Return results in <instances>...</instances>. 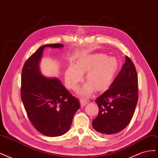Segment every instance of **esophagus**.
Masks as SVG:
<instances>
[{"label":"esophagus","instance_id":"34e87169","mask_svg":"<svg viewBox=\"0 0 158 158\" xmlns=\"http://www.w3.org/2000/svg\"><path fill=\"white\" fill-rule=\"evenodd\" d=\"M80 102L81 106H82V107L85 106V105H86V104L88 103V100L84 99H80Z\"/></svg>","mask_w":158,"mask_h":158}]
</instances>
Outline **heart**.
<instances>
[{"label":"heart","mask_w":158,"mask_h":158,"mask_svg":"<svg viewBox=\"0 0 158 158\" xmlns=\"http://www.w3.org/2000/svg\"><path fill=\"white\" fill-rule=\"evenodd\" d=\"M118 61L116 57L107 56L103 53H94L81 57L76 64H70L65 73L67 86L73 90L78 88L83 80V73L87 72L85 79L88 83L79 91L82 96L88 97L95 89L103 91L111 84L118 69Z\"/></svg>","instance_id":"obj_1"}]
</instances>
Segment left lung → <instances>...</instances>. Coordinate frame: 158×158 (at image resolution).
<instances>
[{
  "mask_svg": "<svg viewBox=\"0 0 158 158\" xmlns=\"http://www.w3.org/2000/svg\"><path fill=\"white\" fill-rule=\"evenodd\" d=\"M138 99V78L132 61L125 63L109 88L95 100L99 107L92 127L103 135L116 134L130 123Z\"/></svg>",
  "mask_w": 158,
  "mask_h": 158,
  "instance_id": "left-lung-1",
  "label": "left lung"
}]
</instances>
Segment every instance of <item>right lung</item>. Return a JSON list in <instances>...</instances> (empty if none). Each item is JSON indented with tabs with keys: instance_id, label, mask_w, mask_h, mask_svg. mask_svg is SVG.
I'll return each mask as SVG.
<instances>
[{
	"instance_id": "right-lung-1",
	"label": "right lung",
	"mask_w": 158,
	"mask_h": 158,
	"mask_svg": "<svg viewBox=\"0 0 158 158\" xmlns=\"http://www.w3.org/2000/svg\"><path fill=\"white\" fill-rule=\"evenodd\" d=\"M46 47L59 49L63 45H42L26 60L22 72L21 98L33 127L42 135L55 137L69 131L80 106L59 79L41 74L40 64Z\"/></svg>"
}]
</instances>
